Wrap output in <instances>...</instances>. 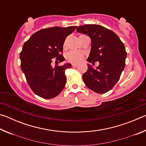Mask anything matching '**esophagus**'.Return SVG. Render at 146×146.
<instances>
[{
	"instance_id": "34e87169",
	"label": "esophagus",
	"mask_w": 146,
	"mask_h": 146,
	"mask_svg": "<svg viewBox=\"0 0 146 146\" xmlns=\"http://www.w3.org/2000/svg\"><path fill=\"white\" fill-rule=\"evenodd\" d=\"M71 66H72L73 68H76V66H77V64H72V65H71Z\"/></svg>"
}]
</instances>
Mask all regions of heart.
Here are the masks:
<instances>
[{
    "label": "heart",
    "instance_id": "b5f03b06",
    "mask_svg": "<svg viewBox=\"0 0 146 146\" xmlns=\"http://www.w3.org/2000/svg\"><path fill=\"white\" fill-rule=\"evenodd\" d=\"M83 36H86V35H81L79 36V38ZM84 57V54L81 51H71L68 52L66 55V58L68 62L71 63H78L83 60Z\"/></svg>",
    "mask_w": 146,
    "mask_h": 146
}]
</instances>
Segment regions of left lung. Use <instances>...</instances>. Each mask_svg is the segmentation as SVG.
Masks as SVG:
<instances>
[{"label": "left lung", "mask_w": 146, "mask_h": 146, "mask_svg": "<svg viewBox=\"0 0 146 146\" xmlns=\"http://www.w3.org/2000/svg\"><path fill=\"white\" fill-rule=\"evenodd\" d=\"M76 31L91 38V49L88 58L96 69L88 65L83 74L84 82L94 92L102 94L113 89L119 80L125 65L127 52L124 44L113 31L100 25L85 24L78 26Z\"/></svg>", "instance_id": "obj_1"}]
</instances>
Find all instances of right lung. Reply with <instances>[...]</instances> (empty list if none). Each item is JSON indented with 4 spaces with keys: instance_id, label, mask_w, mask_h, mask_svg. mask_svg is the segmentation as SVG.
I'll list each match as a JSON object with an SVG mask.
<instances>
[{
    "instance_id": "obj_1",
    "label": "right lung",
    "mask_w": 146,
    "mask_h": 146,
    "mask_svg": "<svg viewBox=\"0 0 146 146\" xmlns=\"http://www.w3.org/2000/svg\"><path fill=\"white\" fill-rule=\"evenodd\" d=\"M77 26L53 27L36 31L24 44L20 53L22 71L31 90L43 98L50 99L57 96L65 87V71L70 64L55 66L62 62L63 45L67 36Z\"/></svg>"
}]
</instances>
